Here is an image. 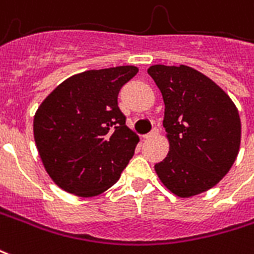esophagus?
Instances as JSON below:
<instances>
[{"instance_id": "1", "label": "esophagus", "mask_w": 254, "mask_h": 254, "mask_svg": "<svg viewBox=\"0 0 254 254\" xmlns=\"http://www.w3.org/2000/svg\"><path fill=\"white\" fill-rule=\"evenodd\" d=\"M157 133H159V130L157 129H152L151 133H148V134H145V136H142V138H145V140H149V138H153V137L157 136Z\"/></svg>"}]
</instances>
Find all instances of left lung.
<instances>
[{
  "mask_svg": "<svg viewBox=\"0 0 254 254\" xmlns=\"http://www.w3.org/2000/svg\"><path fill=\"white\" fill-rule=\"evenodd\" d=\"M164 101L163 127L170 142L155 165L161 183L180 198L218 185L240 151L241 120L230 97L215 82L189 65L148 68Z\"/></svg>",
  "mask_w": 254,
  "mask_h": 254,
  "instance_id": "obj_1",
  "label": "left lung"
}]
</instances>
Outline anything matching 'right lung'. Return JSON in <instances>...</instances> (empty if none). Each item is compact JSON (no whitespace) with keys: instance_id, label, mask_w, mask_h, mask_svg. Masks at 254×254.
<instances>
[{"instance_id":"right-lung-1","label":"right lung","mask_w":254,"mask_h":254,"mask_svg":"<svg viewBox=\"0 0 254 254\" xmlns=\"http://www.w3.org/2000/svg\"><path fill=\"white\" fill-rule=\"evenodd\" d=\"M137 72L134 65L89 69L69 76L41 102L33 136L44 168L60 189L90 198L117 183L138 142L117 97Z\"/></svg>"}]
</instances>
